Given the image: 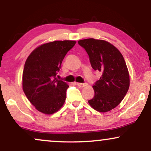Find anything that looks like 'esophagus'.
<instances>
[{
    "mask_svg": "<svg viewBox=\"0 0 151 151\" xmlns=\"http://www.w3.org/2000/svg\"><path fill=\"white\" fill-rule=\"evenodd\" d=\"M77 84L79 87H84V86H87V83H77Z\"/></svg>",
    "mask_w": 151,
    "mask_h": 151,
    "instance_id": "obj_1",
    "label": "esophagus"
}]
</instances>
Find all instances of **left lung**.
Listing matches in <instances>:
<instances>
[{
    "instance_id": "1",
    "label": "left lung",
    "mask_w": 151,
    "mask_h": 151,
    "mask_svg": "<svg viewBox=\"0 0 151 151\" xmlns=\"http://www.w3.org/2000/svg\"><path fill=\"white\" fill-rule=\"evenodd\" d=\"M78 44L87 52L93 70L102 73L93 86L94 96L88 102L99 112L111 111L124 99L129 88V71L124 57L117 48L102 40L89 38L78 41Z\"/></svg>"
}]
</instances>
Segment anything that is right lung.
I'll return each mask as SVG.
<instances>
[{"instance_id": "obj_1", "label": "right lung", "mask_w": 151, "mask_h": 151, "mask_svg": "<svg viewBox=\"0 0 151 151\" xmlns=\"http://www.w3.org/2000/svg\"><path fill=\"white\" fill-rule=\"evenodd\" d=\"M76 42L54 41L31 52L22 73V89L27 99L39 111L57 112L63 106L69 86L56 78L63 59Z\"/></svg>"}]
</instances>
